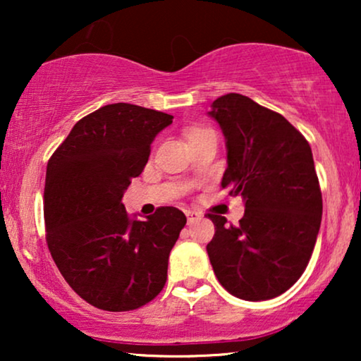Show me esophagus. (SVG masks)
I'll list each match as a JSON object with an SVG mask.
<instances>
[{"label": "esophagus", "mask_w": 361, "mask_h": 361, "mask_svg": "<svg viewBox=\"0 0 361 361\" xmlns=\"http://www.w3.org/2000/svg\"><path fill=\"white\" fill-rule=\"evenodd\" d=\"M185 215H187V221H189V225L202 219V214H199V212L195 210H185Z\"/></svg>", "instance_id": "1"}]
</instances>
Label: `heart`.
Segmentation results:
<instances>
[{
    "label": "heart",
    "instance_id": "heart-1",
    "mask_svg": "<svg viewBox=\"0 0 361 361\" xmlns=\"http://www.w3.org/2000/svg\"><path fill=\"white\" fill-rule=\"evenodd\" d=\"M204 131H209V130H205V128H192V130L187 131V140H190V137L200 135V133Z\"/></svg>",
    "mask_w": 361,
    "mask_h": 361
}]
</instances>
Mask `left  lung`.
<instances>
[{"label":"left lung","instance_id":"8db88e82","mask_svg":"<svg viewBox=\"0 0 361 361\" xmlns=\"http://www.w3.org/2000/svg\"><path fill=\"white\" fill-rule=\"evenodd\" d=\"M209 115L226 142L221 187L245 200L238 225L209 214L212 268L236 298H278L307 268L317 241L322 192L312 149L283 115L240 93L216 98Z\"/></svg>","mask_w":361,"mask_h":361}]
</instances>
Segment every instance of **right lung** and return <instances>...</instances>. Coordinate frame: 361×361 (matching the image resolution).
I'll list each match as a JSON object with an SVG mask.
<instances>
[{
    "label": "right lung",
    "mask_w": 361,
    "mask_h": 361,
    "mask_svg": "<svg viewBox=\"0 0 361 361\" xmlns=\"http://www.w3.org/2000/svg\"><path fill=\"white\" fill-rule=\"evenodd\" d=\"M172 118L131 103L102 106L75 123L47 162L49 251L68 286L93 307L133 310L164 288L185 215L159 207L146 221L135 220L121 199Z\"/></svg>",
    "instance_id": "add662e5"
}]
</instances>
